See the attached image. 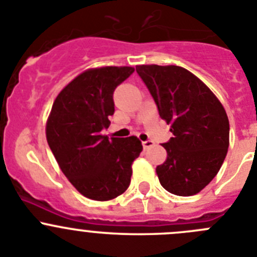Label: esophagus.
Instances as JSON below:
<instances>
[{
    "label": "esophagus",
    "mask_w": 257,
    "mask_h": 257,
    "mask_svg": "<svg viewBox=\"0 0 257 257\" xmlns=\"http://www.w3.org/2000/svg\"><path fill=\"white\" fill-rule=\"evenodd\" d=\"M155 143L152 140H147V141H143V147H144V149H149V148L154 147Z\"/></svg>",
    "instance_id": "34e87169"
}]
</instances>
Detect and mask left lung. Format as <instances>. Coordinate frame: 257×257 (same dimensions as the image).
I'll return each mask as SVG.
<instances>
[{"mask_svg":"<svg viewBox=\"0 0 257 257\" xmlns=\"http://www.w3.org/2000/svg\"><path fill=\"white\" fill-rule=\"evenodd\" d=\"M136 71L173 134L162 144L167 159L155 169L159 182L177 196L199 194L227 155L229 121L224 107L199 77L180 66L139 65Z\"/></svg>","mask_w":257,"mask_h":257,"instance_id":"1","label":"left lung"}]
</instances>
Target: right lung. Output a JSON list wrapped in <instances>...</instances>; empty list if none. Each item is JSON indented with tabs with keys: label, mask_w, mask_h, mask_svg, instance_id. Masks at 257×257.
<instances>
[{
	"label": "right lung",
	"mask_w": 257,
	"mask_h": 257,
	"mask_svg": "<svg viewBox=\"0 0 257 257\" xmlns=\"http://www.w3.org/2000/svg\"><path fill=\"white\" fill-rule=\"evenodd\" d=\"M135 71L131 66H104L77 75L56 96L46 136L63 175L77 191L107 201L127 190L134 161L143 150L136 136L108 138L114 112L113 91Z\"/></svg>",
	"instance_id": "add662e5"
}]
</instances>
